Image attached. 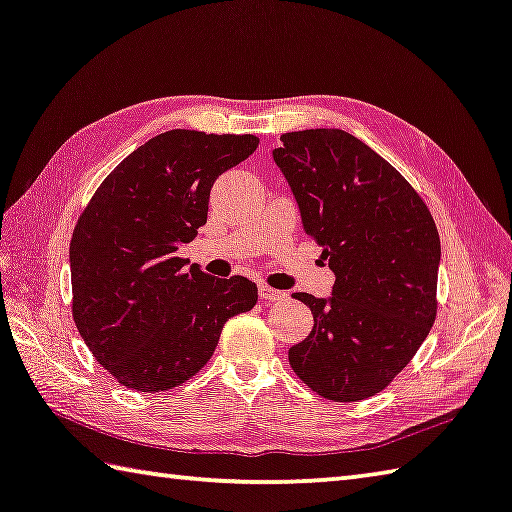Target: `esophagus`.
<instances>
[{
  "instance_id": "1",
  "label": "esophagus",
  "mask_w": 512,
  "mask_h": 512,
  "mask_svg": "<svg viewBox=\"0 0 512 512\" xmlns=\"http://www.w3.org/2000/svg\"><path fill=\"white\" fill-rule=\"evenodd\" d=\"M259 297H262L264 302H280V300H284L286 293L284 291H277V288H271V286L262 284V286H259Z\"/></svg>"
}]
</instances>
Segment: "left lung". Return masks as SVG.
I'll use <instances>...</instances> for the list:
<instances>
[{
    "label": "left lung",
    "instance_id": "8db88e82",
    "mask_svg": "<svg viewBox=\"0 0 512 512\" xmlns=\"http://www.w3.org/2000/svg\"><path fill=\"white\" fill-rule=\"evenodd\" d=\"M280 141L273 161L336 275L329 297L295 293L313 329L288 362L329 401H362L392 383L432 329L439 232L412 185L360 138L304 129Z\"/></svg>",
    "mask_w": 512,
    "mask_h": 512
}]
</instances>
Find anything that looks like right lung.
<instances>
[{"label":"right lung","mask_w":512,"mask_h":512,"mask_svg":"<svg viewBox=\"0 0 512 512\" xmlns=\"http://www.w3.org/2000/svg\"><path fill=\"white\" fill-rule=\"evenodd\" d=\"M257 145L253 134L170 129L116 165L80 215L69 246L73 320L120 385L185 383L232 315L255 306V282L210 277L176 250L206 224L212 183Z\"/></svg>","instance_id":"add662e5"}]
</instances>
